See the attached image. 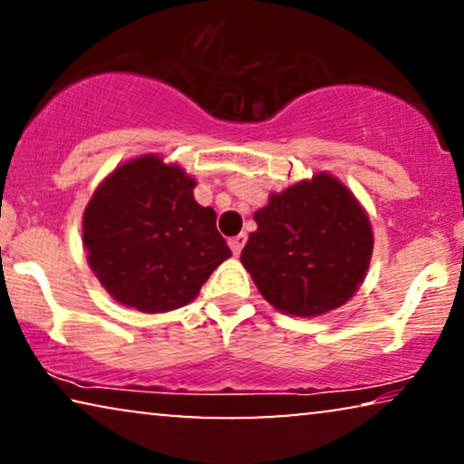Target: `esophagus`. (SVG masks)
Segmentation results:
<instances>
[{"label": "esophagus", "mask_w": 464, "mask_h": 464, "mask_svg": "<svg viewBox=\"0 0 464 464\" xmlns=\"http://www.w3.org/2000/svg\"><path fill=\"white\" fill-rule=\"evenodd\" d=\"M245 243H246V234L245 232L238 234V237H234V238L227 240V245H230V249H232L234 256H240V251H243Z\"/></svg>", "instance_id": "1"}]
</instances>
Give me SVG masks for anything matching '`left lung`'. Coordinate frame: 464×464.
Returning <instances> with one entry per match:
<instances>
[{
	"mask_svg": "<svg viewBox=\"0 0 464 464\" xmlns=\"http://www.w3.org/2000/svg\"><path fill=\"white\" fill-rule=\"evenodd\" d=\"M240 262L278 313L319 316L357 294L370 268L373 232L365 208L338 177L316 173L253 215Z\"/></svg>",
	"mask_w": 464,
	"mask_h": 464,
	"instance_id": "1",
	"label": "left lung"
}]
</instances>
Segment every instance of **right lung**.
<instances>
[{
    "label": "right lung",
    "instance_id": "1",
    "mask_svg": "<svg viewBox=\"0 0 464 464\" xmlns=\"http://www.w3.org/2000/svg\"><path fill=\"white\" fill-rule=\"evenodd\" d=\"M196 179L179 164L145 154L113 169L82 219L94 276L122 306L160 314L186 306L232 256L218 215L194 200Z\"/></svg>",
    "mask_w": 464,
    "mask_h": 464
}]
</instances>
